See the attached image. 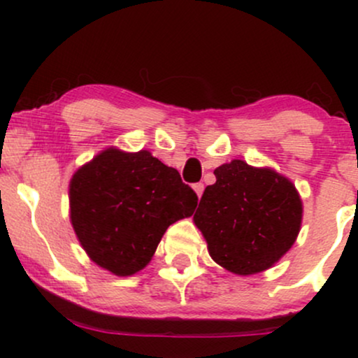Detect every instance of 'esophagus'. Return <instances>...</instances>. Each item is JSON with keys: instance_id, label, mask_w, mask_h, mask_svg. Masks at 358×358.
<instances>
[{"instance_id": "1", "label": "esophagus", "mask_w": 358, "mask_h": 358, "mask_svg": "<svg viewBox=\"0 0 358 358\" xmlns=\"http://www.w3.org/2000/svg\"><path fill=\"white\" fill-rule=\"evenodd\" d=\"M203 183H195V185H193V190H195V193H196V195H199V196H202V193H203Z\"/></svg>"}]
</instances>
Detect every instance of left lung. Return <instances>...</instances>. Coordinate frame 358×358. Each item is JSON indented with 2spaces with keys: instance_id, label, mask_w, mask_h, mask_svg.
Masks as SVG:
<instances>
[{
  "instance_id": "obj_1",
  "label": "left lung",
  "mask_w": 358,
  "mask_h": 358,
  "mask_svg": "<svg viewBox=\"0 0 358 358\" xmlns=\"http://www.w3.org/2000/svg\"><path fill=\"white\" fill-rule=\"evenodd\" d=\"M193 220L208 252L231 273L256 274L278 262L296 241L301 199L285 176L234 159L213 171Z\"/></svg>"
}]
</instances>
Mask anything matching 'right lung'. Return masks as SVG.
<instances>
[{"label":"right lung","instance_id":"1","mask_svg":"<svg viewBox=\"0 0 358 358\" xmlns=\"http://www.w3.org/2000/svg\"><path fill=\"white\" fill-rule=\"evenodd\" d=\"M199 196L150 151H102L71 182V220L96 264L117 276L143 269L163 234L190 217Z\"/></svg>","mask_w":358,"mask_h":358}]
</instances>
